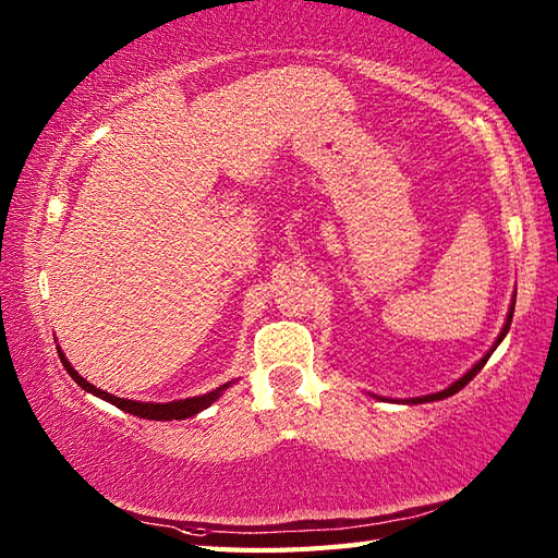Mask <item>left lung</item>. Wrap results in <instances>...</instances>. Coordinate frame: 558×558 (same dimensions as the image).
<instances>
[{"label": "left lung", "mask_w": 558, "mask_h": 558, "mask_svg": "<svg viewBox=\"0 0 558 558\" xmlns=\"http://www.w3.org/2000/svg\"><path fill=\"white\" fill-rule=\"evenodd\" d=\"M513 310H515V300H513V304H511V312H508V318H506V326H504V330H501V336H499V340H496L494 342V348L487 352V357H482L475 366H472V369L465 374V376H462V378H458V381L453 384V386H448L446 390H441V393H432V396H424V398H412L410 402H432V400H444V398H448V396H453V393H458V390L460 388H465L470 381H472V378H475L480 372H482V366L484 364H487V360L492 357V352L496 350V345H499V342L504 340V336L508 333V328H511V322H513Z\"/></svg>", "instance_id": "left-lung-1"}]
</instances>
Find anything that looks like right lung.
<instances>
[{"label":"right lung","instance_id":"right-lung-1","mask_svg":"<svg viewBox=\"0 0 558 558\" xmlns=\"http://www.w3.org/2000/svg\"><path fill=\"white\" fill-rule=\"evenodd\" d=\"M57 352H59V360H62V364H64V369L69 372V376L74 378V381H76L83 390H88V393L112 402L114 408H120V410H124V412H132V414H136V417H144V420H186V417H194L196 412L206 410V408L210 405V402H216V400L220 398L222 390L230 386V384H225V386H220V388H216V390H210V393H206V396H196V398H186V400H174V402H138V400H126V398L110 396L108 390H100V388H96L93 384H88L86 378L78 376V372L74 369V366H71V364L66 362L64 352L59 350V348H57Z\"/></svg>","mask_w":558,"mask_h":558}]
</instances>
